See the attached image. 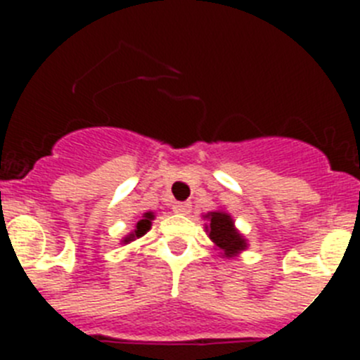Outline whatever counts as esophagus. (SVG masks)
Masks as SVG:
<instances>
[{"label": "esophagus", "instance_id": "34e87169", "mask_svg": "<svg viewBox=\"0 0 360 360\" xmlns=\"http://www.w3.org/2000/svg\"><path fill=\"white\" fill-rule=\"evenodd\" d=\"M173 211L178 212V214H189L191 203L189 202H176L173 205Z\"/></svg>", "mask_w": 360, "mask_h": 360}]
</instances>
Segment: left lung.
<instances>
[{
    "instance_id": "obj_1",
    "label": "left lung",
    "mask_w": 360,
    "mask_h": 360,
    "mask_svg": "<svg viewBox=\"0 0 360 360\" xmlns=\"http://www.w3.org/2000/svg\"><path fill=\"white\" fill-rule=\"evenodd\" d=\"M203 218L207 219L205 231H207L209 238H211L212 243L221 250V254H224L225 257H234L238 256L241 250L247 249V240H245L240 234V231L234 227V219L231 218L229 212H207Z\"/></svg>"
}]
</instances>
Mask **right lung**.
Returning <instances> with one entry per match:
<instances>
[{"label": "right lung", "instance_id": "1", "mask_svg": "<svg viewBox=\"0 0 360 360\" xmlns=\"http://www.w3.org/2000/svg\"><path fill=\"white\" fill-rule=\"evenodd\" d=\"M151 219H155V214H153V212H146V214L142 216V219H139V221H136L135 231H133L131 234H128V236L124 238V240H122L124 243H129V241L136 240V238L144 236L146 232H148L149 229H151Z\"/></svg>", "mask_w": 360, "mask_h": 360}]
</instances>
